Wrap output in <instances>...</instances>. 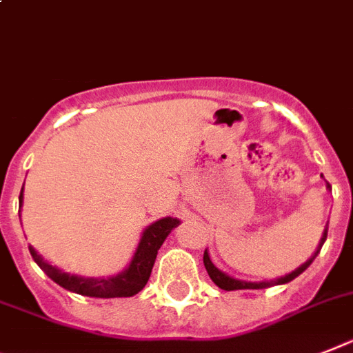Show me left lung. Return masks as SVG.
Segmentation results:
<instances>
[{"instance_id": "8db88e82", "label": "left lung", "mask_w": 353, "mask_h": 353, "mask_svg": "<svg viewBox=\"0 0 353 353\" xmlns=\"http://www.w3.org/2000/svg\"><path fill=\"white\" fill-rule=\"evenodd\" d=\"M323 176V174H321ZM327 189L328 191H332L330 183L327 182ZM327 234H328V227H325V231H323V236L321 240H319V245H317L316 252H314L310 258H308L307 261L303 265H299L298 269L292 270V272H288V274L281 276V278H276V279H270V281H245V279H238V278H232V276L225 274V272H222L220 269H216L214 267V263L211 261V258H209V252L208 249H205V252H203V265H205V269H208V274L209 278L214 281V285H218L220 288H223V290H243V288H267V287H272V285H283V283H288V281H292L294 278H298L299 274H301L303 270H307V267L310 263H312L314 260H316V256L319 254V250H321L323 243H325V240H327Z\"/></svg>"}]
</instances>
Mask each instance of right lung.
<instances>
[{
    "label": "right lung",
    "instance_id": "right-lung-1",
    "mask_svg": "<svg viewBox=\"0 0 353 353\" xmlns=\"http://www.w3.org/2000/svg\"><path fill=\"white\" fill-rule=\"evenodd\" d=\"M19 208H23V188L19 193ZM176 225H180V220L165 216L145 227L130 265L122 272L110 278H84V276L70 274L43 260V256L37 254V250L32 245H28V250L43 272L70 292L88 296V298H131L145 287L155 263L157 252Z\"/></svg>",
    "mask_w": 353,
    "mask_h": 353
}]
</instances>
